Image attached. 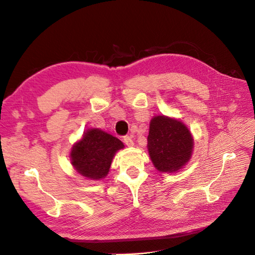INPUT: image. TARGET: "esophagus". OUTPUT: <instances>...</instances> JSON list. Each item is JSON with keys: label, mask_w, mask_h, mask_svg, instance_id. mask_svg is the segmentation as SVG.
I'll return each mask as SVG.
<instances>
[{"label": "esophagus", "mask_w": 255, "mask_h": 255, "mask_svg": "<svg viewBox=\"0 0 255 255\" xmlns=\"http://www.w3.org/2000/svg\"><path fill=\"white\" fill-rule=\"evenodd\" d=\"M124 143H125L127 146H133V140L131 135H126V137H124Z\"/></svg>", "instance_id": "34e87169"}]
</instances>
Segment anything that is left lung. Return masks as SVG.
I'll use <instances>...</instances> for the list:
<instances>
[{"label": "left lung", "instance_id": "1", "mask_svg": "<svg viewBox=\"0 0 255 255\" xmlns=\"http://www.w3.org/2000/svg\"><path fill=\"white\" fill-rule=\"evenodd\" d=\"M193 149L191 132L182 122L164 115L150 122L147 151L154 167L162 173H175L189 162Z\"/></svg>", "mask_w": 255, "mask_h": 255}]
</instances>
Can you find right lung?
Listing matches in <instances>:
<instances>
[{
    "mask_svg": "<svg viewBox=\"0 0 255 255\" xmlns=\"http://www.w3.org/2000/svg\"><path fill=\"white\" fill-rule=\"evenodd\" d=\"M124 143L98 128L88 129L70 151V163L81 176L100 180L109 174L112 159Z\"/></svg>",
    "mask_w": 255,
    "mask_h": 255,
    "instance_id": "right-lung-1",
    "label": "right lung"
}]
</instances>
